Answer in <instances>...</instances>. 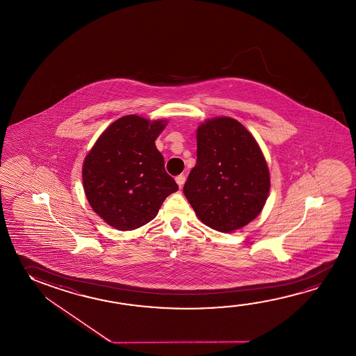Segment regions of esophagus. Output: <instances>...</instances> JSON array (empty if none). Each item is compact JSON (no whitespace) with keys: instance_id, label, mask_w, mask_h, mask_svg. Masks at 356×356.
Returning <instances> with one entry per match:
<instances>
[{"instance_id":"34e87169","label":"esophagus","mask_w":356,"mask_h":356,"mask_svg":"<svg viewBox=\"0 0 356 356\" xmlns=\"http://www.w3.org/2000/svg\"><path fill=\"white\" fill-rule=\"evenodd\" d=\"M176 182H177V185L180 186V188H182L184 186V184H185V181H186V176L185 175H179L176 176Z\"/></svg>"}]
</instances>
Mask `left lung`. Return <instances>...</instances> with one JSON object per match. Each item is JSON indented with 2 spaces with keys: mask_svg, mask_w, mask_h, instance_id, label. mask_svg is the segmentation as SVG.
Wrapping results in <instances>:
<instances>
[{
  "mask_svg": "<svg viewBox=\"0 0 356 356\" xmlns=\"http://www.w3.org/2000/svg\"><path fill=\"white\" fill-rule=\"evenodd\" d=\"M269 171L251 133L232 118L197 129V161L184 193L198 218L220 232L254 220L268 197Z\"/></svg>",
  "mask_w": 356,
  "mask_h": 356,
  "instance_id": "1",
  "label": "left lung"
}]
</instances>
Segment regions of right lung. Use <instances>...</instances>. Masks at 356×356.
I'll return each instance as SVG.
<instances>
[{"label": "right lung", "instance_id": "obj_1", "mask_svg": "<svg viewBox=\"0 0 356 356\" xmlns=\"http://www.w3.org/2000/svg\"><path fill=\"white\" fill-rule=\"evenodd\" d=\"M166 122L127 115L100 135L83 165L88 202L111 227L130 231L158 215L179 186L165 171L155 140Z\"/></svg>", "mask_w": 356, "mask_h": 356}]
</instances>
